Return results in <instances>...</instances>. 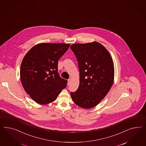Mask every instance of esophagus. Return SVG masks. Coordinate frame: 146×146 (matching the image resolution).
I'll use <instances>...</instances> for the list:
<instances>
[{
  "label": "esophagus",
  "instance_id": "34e87169",
  "mask_svg": "<svg viewBox=\"0 0 146 146\" xmlns=\"http://www.w3.org/2000/svg\"><path fill=\"white\" fill-rule=\"evenodd\" d=\"M71 79H68V82H67V86H69L70 84V83H71Z\"/></svg>",
  "mask_w": 146,
  "mask_h": 146
}]
</instances>
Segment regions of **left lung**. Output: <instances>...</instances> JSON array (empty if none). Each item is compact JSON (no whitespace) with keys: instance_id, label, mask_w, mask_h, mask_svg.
<instances>
[{"instance_id":"obj_1","label":"left lung","mask_w":146,"mask_h":146,"mask_svg":"<svg viewBox=\"0 0 146 146\" xmlns=\"http://www.w3.org/2000/svg\"><path fill=\"white\" fill-rule=\"evenodd\" d=\"M79 64L80 83L71 92L76 105L85 109L96 106L108 93L114 80V66L110 52L96 41L71 46Z\"/></svg>"}]
</instances>
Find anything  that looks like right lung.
<instances>
[{"instance_id":"obj_1","label":"right lung","mask_w":146,"mask_h":146,"mask_svg":"<svg viewBox=\"0 0 146 146\" xmlns=\"http://www.w3.org/2000/svg\"><path fill=\"white\" fill-rule=\"evenodd\" d=\"M70 46L40 43L31 48L21 65L20 79L24 90L35 102L46 105L55 100L67 81L60 77L58 62Z\"/></svg>"}]
</instances>
